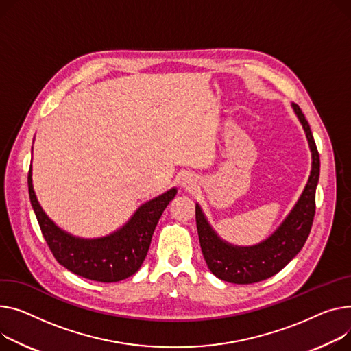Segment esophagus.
I'll return each instance as SVG.
<instances>
[{
	"mask_svg": "<svg viewBox=\"0 0 351 351\" xmlns=\"http://www.w3.org/2000/svg\"><path fill=\"white\" fill-rule=\"evenodd\" d=\"M195 179H193V176L192 175H184L183 178H182V186L183 188H188V189H191V188H193L195 186Z\"/></svg>",
	"mask_w": 351,
	"mask_h": 351,
	"instance_id": "obj_1",
	"label": "esophagus"
}]
</instances>
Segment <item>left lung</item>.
Segmentation results:
<instances>
[{"instance_id": "8db88e82", "label": "left lung", "mask_w": 351, "mask_h": 351, "mask_svg": "<svg viewBox=\"0 0 351 351\" xmlns=\"http://www.w3.org/2000/svg\"><path fill=\"white\" fill-rule=\"evenodd\" d=\"M292 107L306 132L312 151V171L305 191L274 234L256 245H231L216 234V231L206 220L200 206L196 204V226L203 256L208 269L223 281L243 285L264 281L281 271L302 250L309 237L316 210L315 197L320 159L308 120L298 104H292Z\"/></svg>"}]
</instances>
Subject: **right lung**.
Returning <instances> with one entry per match:
<instances>
[{
    "label": "right lung",
    "mask_w": 351,
    "mask_h": 351,
    "mask_svg": "<svg viewBox=\"0 0 351 351\" xmlns=\"http://www.w3.org/2000/svg\"><path fill=\"white\" fill-rule=\"evenodd\" d=\"M31 204L43 239L56 261L79 276L97 282H119L141 268L151 245L154 230L169 202L176 196L172 188L139 207L134 216L112 234L101 239H79L60 230L42 210L28 172Z\"/></svg>",
    "instance_id": "1"
}]
</instances>
